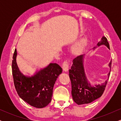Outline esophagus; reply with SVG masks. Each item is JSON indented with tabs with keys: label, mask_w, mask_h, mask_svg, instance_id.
Wrapping results in <instances>:
<instances>
[{
	"label": "esophagus",
	"mask_w": 121,
	"mask_h": 121,
	"mask_svg": "<svg viewBox=\"0 0 121 121\" xmlns=\"http://www.w3.org/2000/svg\"><path fill=\"white\" fill-rule=\"evenodd\" d=\"M62 69H63V70L65 72H67L69 69V63L68 61H65L64 62H63L62 65Z\"/></svg>",
	"instance_id": "esophagus-1"
}]
</instances>
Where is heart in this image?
Masks as SVG:
<instances>
[{
    "label": "heart",
    "instance_id": "obj_1",
    "mask_svg": "<svg viewBox=\"0 0 121 121\" xmlns=\"http://www.w3.org/2000/svg\"><path fill=\"white\" fill-rule=\"evenodd\" d=\"M87 42V38L86 37H84L81 38V39L79 40L73 46V50L75 52H80L82 49L84 48V47L85 46Z\"/></svg>",
    "mask_w": 121,
    "mask_h": 121
}]
</instances>
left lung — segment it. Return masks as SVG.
<instances>
[{
  "label": "left lung",
  "mask_w": 121,
  "mask_h": 121,
  "mask_svg": "<svg viewBox=\"0 0 121 121\" xmlns=\"http://www.w3.org/2000/svg\"><path fill=\"white\" fill-rule=\"evenodd\" d=\"M104 45L110 49L109 44L105 36L101 38L100 41L97 43V46ZM97 47H94V50ZM85 54L75 57L73 60L71 69L69 70V75L72 84V95L73 100L78 105L89 104L99 98L103 94L106 87L108 80L101 84L91 85L87 80L84 66V58ZM109 66L110 71L108 74V78L110 74L112 60L110 62Z\"/></svg>",
  "instance_id": "obj_1"
}]
</instances>
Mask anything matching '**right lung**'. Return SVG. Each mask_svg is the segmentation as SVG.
<instances>
[{"mask_svg":"<svg viewBox=\"0 0 121 121\" xmlns=\"http://www.w3.org/2000/svg\"><path fill=\"white\" fill-rule=\"evenodd\" d=\"M17 51L15 49L12 62V70L15 89L18 95L30 106L43 108L50 103L53 89L62 69L56 63H50L48 66L37 69L32 76L22 73L16 62Z\"/></svg>","mask_w":121,"mask_h":121,"instance_id":"1","label":"right lung"}]
</instances>
